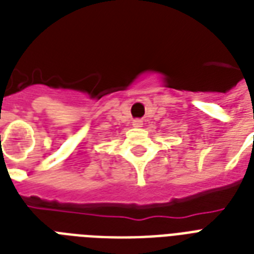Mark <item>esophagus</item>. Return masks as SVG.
I'll use <instances>...</instances> for the list:
<instances>
[{"label": "esophagus", "instance_id": "esophagus-1", "mask_svg": "<svg viewBox=\"0 0 254 254\" xmlns=\"http://www.w3.org/2000/svg\"><path fill=\"white\" fill-rule=\"evenodd\" d=\"M133 127H142V120H134V121H133Z\"/></svg>", "mask_w": 254, "mask_h": 254}]
</instances>
